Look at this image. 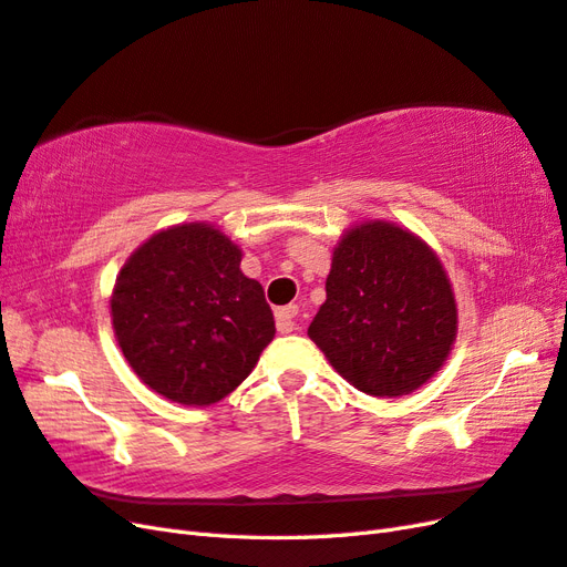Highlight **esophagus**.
<instances>
[{
  "instance_id": "obj_1",
  "label": "esophagus",
  "mask_w": 567,
  "mask_h": 567,
  "mask_svg": "<svg viewBox=\"0 0 567 567\" xmlns=\"http://www.w3.org/2000/svg\"><path fill=\"white\" fill-rule=\"evenodd\" d=\"M296 317H298V308H296V305H286V308H279V310H277V329H279L281 333L296 331V329H298Z\"/></svg>"
}]
</instances>
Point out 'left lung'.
<instances>
[{"mask_svg": "<svg viewBox=\"0 0 567 567\" xmlns=\"http://www.w3.org/2000/svg\"><path fill=\"white\" fill-rule=\"evenodd\" d=\"M308 336L348 384L377 398L417 391L449 360L457 302L439 255L410 228L367 219L336 243L327 300Z\"/></svg>", "mask_w": 567, "mask_h": 567, "instance_id": "8db88e82", "label": "left lung"}]
</instances>
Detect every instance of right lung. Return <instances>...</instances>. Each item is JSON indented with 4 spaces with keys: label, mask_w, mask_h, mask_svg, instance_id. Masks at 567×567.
Listing matches in <instances>:
<instances>
[{
    "label": "right lung",
    "mask_w": 567,
    "mask_h": 567,
    "mask_svg": "<svg viewBox=\"0 0 567 567\" xmlns=\"http://www.w3.org/2000/svg\"><path fill=\"white\" fill-rule=\"evenodd\" d=\"M240 259L219 226L190 221L152 234L121 267L110 298L116 343L166 401L219 403L277 333L265 290Z\"/></svg>",
    "instance_id": "add662e5"
}]
</instances>
